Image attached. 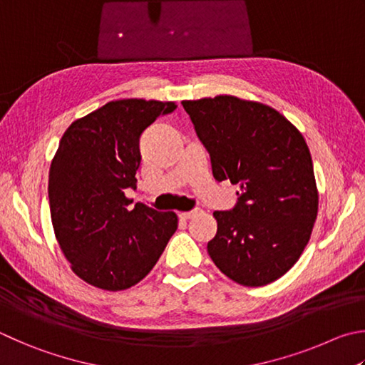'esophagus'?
Wrapping results in <instances>:
<instances>
[{
    "instance_id": "1",
    "label": "esophagus",
    "mask_w": 365,
    "mask_h": 365,
    "mask_svg": "<svg viewBox=\"0 0 365 365\" xmlns=\"http://www.w3.org/2000/svg\"><path fill=\"white\" fill-rule=\"evenodd\" d=\"M201 212H202L201 209H195V210H190V212H183V214H180V218H183V220H190V218L200 215Z\"/></svg>"
}]
</instances>
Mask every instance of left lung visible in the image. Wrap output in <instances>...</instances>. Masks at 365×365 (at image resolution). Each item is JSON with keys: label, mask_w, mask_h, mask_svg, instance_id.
Instances as JSON below:
<instances>
[{"label": "left lung", "mask_w": 365, "mask_h": 365, "mask_svg": "<svg viewBox=\"0 0 365 365\" xmlns=\"http://www.w3.org/2000/svg\"><path fill=\"white\" fill-rule=\"evenodd\" d=\"M182 105L209 151L215 180L241 188L233 209L214 212L212 262L247 287L279 279L307 247L319 204L303 135L279 111L233 96Z\"/></svg>", "instance_id": "8db88e82"}]
</instances>
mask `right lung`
Listing matches in <instances>:
<instances>
[{
  "instance_id": "1",
  "label": "right lung",
  "mask_w": 365,
  "mask_h": 365,
  "mask_svg": "<svg viewBox=\"0 0 365 365\" xmlns=\"http://www.w3.org/2000/svg\"><path fill=\"white\" fill-rule=\"evenodd\" d=\"M174 102L124 98L105 103L65 130L49 169L56 237L71 269L91 286L124 290L147 276L177 230L174 212L124 196L135 188L138 138Z\"/></svg>"
}]
</instances>
